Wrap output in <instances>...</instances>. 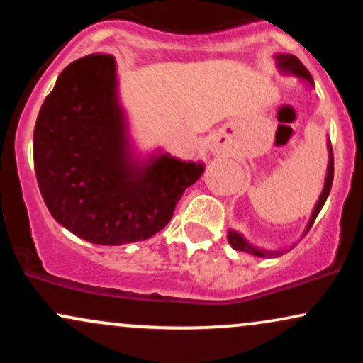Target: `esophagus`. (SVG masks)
<instances>
[{"instance_id": "obj_1", "label": "esophagus", "mask_w": 363, "mask_h": 363, "mask_svg": "<svg viewBox=\"0 0 363 363\" xmlns=\"http://www.w3.org/2000/svg\"><path fill=\"white\" fill-rule=\"evenodd\" d=\"M225 143H227V141H225L223 136L215 135V136H211V140H210V148L213 150V152H220V150L225 147Z\"/></svg>"}]
</instances>
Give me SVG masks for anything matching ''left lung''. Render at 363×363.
I'll list each match as a JSON object with an SVG mask.
<instances>
[{
    "label": "left lung",
    "instance_id": "obj_1",
    "mask_svg": "<svg viewBox=\"0 0 363 363\" xmlns=\"http://www.w3.org/2000/svg\"><path fill=\"white\" fill-rule=\"evenodd\" d=\"M277 60H278V66H280V69H283V72H289L291 74H295V77L302 78V80H306L307 83H309V85L314 86V82H312L309 69H307L306 66L302 65L298 57L291 56V54H278ZM328 150H329V164H328V174H326V184H324V189L319 196L318 205H315L314 211H312L309 223H307V232H309V228L312 227V225H314L315 216L319 215L320 208H323L324 203H326L328 194H329V191H331V186H333V174H335V158H333L331 143H328ZM228 244H230L232 247L235 249V251H242V252L252 254V256H257V257H277V256H281V254H283V251H266V249L251 245L247 242V240L244 239L242 235L237 234L235 230H228Z\"/></svg>",
    "mask_w": 363,
    "mask_h": 363
}]
</instances>
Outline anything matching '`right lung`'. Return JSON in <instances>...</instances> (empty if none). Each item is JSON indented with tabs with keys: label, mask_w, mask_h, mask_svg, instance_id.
Returning a JSON list of instances; mask_svg holds the SVG:
<instances>
[{
	"label": "right lung",
	"mask_w": 363,
	"mask_h": 363,
	"mask_svg": "<svg viewBox=\"0 0 363 363\" xmlns=\"http://www.w3.org/2000/svg\"><path fill=\"white\" fill-rule=\"evenodd\" d=\"M34 167L54 220L101 245L155 235L205 170L167 153L147 165L129 158L111 54H89L62 69L37 116Z\"/></svg>",
	"instance_id": "obj_1"
}]
</instances>
